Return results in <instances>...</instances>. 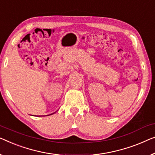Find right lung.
I'll list each match as a JSON object with an SVG mask.
<instances>
[{
    "instance_id": "1",
    "label": "right lung",
    "mask_w": 155,
    "mask_h": 155,
    "mask_svg": "<svg viewBox=\"0 0 155 155\" xmlns=\"http://www.w3.org/2000/svg\"><path fill=\"white\" fill-rule=\"evenodd\" d=\"M52 114H54V113H52ZM52 114H50V115H52Z\"/></svg>"
}]
</instances>
